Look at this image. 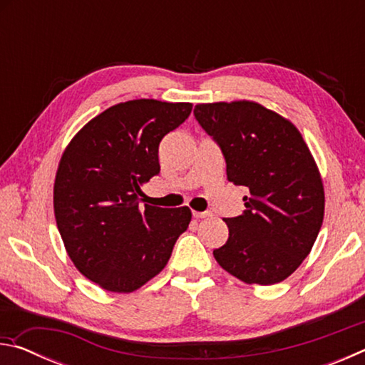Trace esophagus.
Segmentation results:
<instances>
[{"label": "esophagus", "instance_id": "34e87169", "mask_svg": "<svg viewBox=\"0 0 365 365\" xmlns=\"http://www.w3.org/2000/svg\"><path fill=\"white\" fill-rule=\"evenodd\" d=\"M209 215H211V212L209 211H205V212L193 211V217H196V219H205V217H209Z\"/></svg>", "mask_w": 365, "mask_h": 365}]
</instances>
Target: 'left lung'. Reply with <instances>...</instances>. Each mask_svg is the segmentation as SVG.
I'll return each instance as SVG.
<instances>
[{
    "instance_id": "1",
    "label": "left lung",
    "mask_w": 365,
    "mask_h": 365,
    "mask_svg": "<svg viewBox=\"0 0 365 365\" xmlns=\"http://www.w3.org/2000/svg\"><path fill=\"white\" fill-rule=\"evenodd\" d=\"M217 141L227 180L250 191L242 215L225 219L215 261L248 285H274L299 267L322 227L324 183L304 138L285 117L248 100L195 106Z\"/></svg>"
}]
</instances>
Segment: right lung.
I'll use <instances>...</instances> for the list:
<instances>
[{"label":"right lung","mask_w":365,"mask_h":365,"mask_svg":"<svg viewBox=\"0 0 365 365\" xmlns=\"http://www.w3.org/2000/svg\"><path fill=\"white\" fill-rule=\"evenodd\" d=\"M191 103L132 100L80 128L61 156L53 206L64 248L80 274L106 292L132 293L169 262L190 207L140 206L158 175L159 143Z\"/></svg>","instance_id":"1"}]
</instances>
